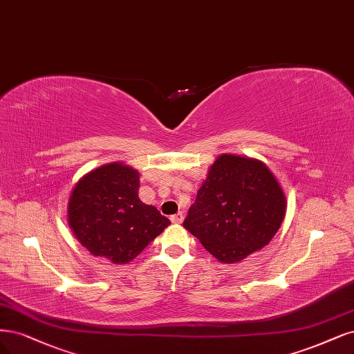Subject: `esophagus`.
<instances>
[{
  "label": "esophagus",
  "instance_id": "34e87169",
  "mask_svg": "<svg viewBox=\"0 0 354 354\" xmlns=\"http://www.w3.org/2000/svg\"><path fill=\"white\" fill-rule=\"evenodd\" d=\"M171 223H174V224H180L181 221H183V212H177L176 215H171Z\"/></svg>",
  "mask_w": 354,
  "mask_h": 354
}]
</instances>
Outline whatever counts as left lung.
<instances>
[{
    "instance_id": "8db88e82",
    "label": "left lung",
    "mask_w": 354,
    "mask_h": 354,
    "mask_svg": "<svg viewBox=\"0 0 354 354\" xmlns=\"http://www.w3.org/2000/svg\"><path fill=\"white\" fill-rule=\"evenodd\" d=\"M286 209V193L262 161L223 153L209 167L183 227L215 259L237 263L272 240Z\"/></svg>"
}]
</instances>
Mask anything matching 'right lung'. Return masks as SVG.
<instances>
[{
    "label": "right lung",
    "mask_w": 354,
    "mask_h": 354,
    "mask_svg": "<svg viewBox=\"0 0 354 354\" xmlns=\"http://www.w3.org/2000/svg\"><path fill=\"white\" fill-rule=\"evenodd\" d=\"M140 174L111 162L84 174L71 190L67 223L83 248L115 265L131 262L171 224L139 199Z\"/></svg>",
    "instance_id": "obj_1"
}]
</instances>
